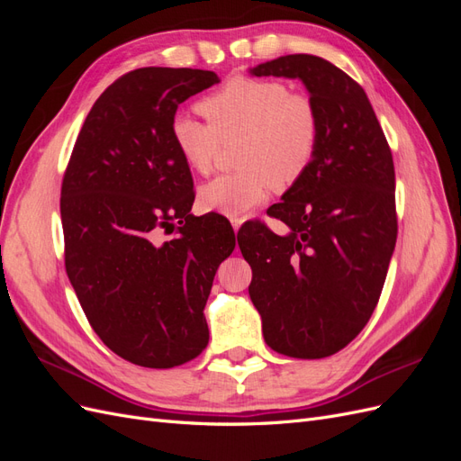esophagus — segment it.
I'll list each match as a JSON object with an SVG mask.
<instances>
[{"mask_svg":"<svg viewBox=\"0 0 461 461\" xmlns=\"http://www.w3.org/2000/svg\"><path fill=\"white\" fill-rule=\"evenodd\" d=\"M244 221H246L244 217H230V225H232L234 232H239V229L242 227V222H244Z\"/></svg>","mask_w":461,"mask_h":461,"instance_id":"1","label":"esophagus"}]
</instances>
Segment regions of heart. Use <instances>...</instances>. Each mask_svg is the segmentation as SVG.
Instances as JSON below:
<instances>
[{
  "label": "heart",
  "instance_id": "b5f03b06",
  "mask_svg": "<svg viewBox=\"0 0 461 461\" xmlns=\"http://www.w3.org/2000/svg\"><path fill=\"white\" fill-rule=\"evenodd\" d=\"M207 122L176 115L171 134L190 169L212 173L222 144L239 140V171L221 175L200 190L209 212L240 217L267 200L271 188L294 186L312 167L321 142L319 105L276 78L239 75L198 104Z\"/></svg>",
  "mask_w": 461,
  "mask_h": 461
}]
</instances>
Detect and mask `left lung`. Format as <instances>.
Segmentation results:
<instances>
[{"instance_id": "8db88e82", "label": "left lung", "mask_w": 461, "mask_h": 461, "mask_svg": "<svg viewBox=\"0 0 461 461\" xmlns=\"http://www.w3.org/2000/svg\"><path fill=\"white\" fill-rule=\"evenodd\" d=\"M252 75L300 78L319 105L317 156L267 212L290 232L256 221L239 230V246L256 269L248 290L265 342L321 359L364 330L381 298L398 236L393 151L364 88L330 61L283 55Z\"/></svg>"}]
</instances>
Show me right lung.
<instances>
[{
  "mask_svg": "<svg viewBox=\"0 0 461 461\" xmlns=\"http://www.w3.org/2000/svg\"><path fill=\"white\" fill-rule=\"evenodd\" d=\"M219 82L200 68L119 77L82 124L61 185L65 269L102 342L134 366L202 354L213 276L236 246L221 215H190L194 183L175 148L176 107ZM161 233H175L163 243Z\"/></svg>",
  "mask_w": 461,
  "mask_h": 461,
  "instance_id": "right-lung-1",
  "label": "right lung"
}]
</instances>
